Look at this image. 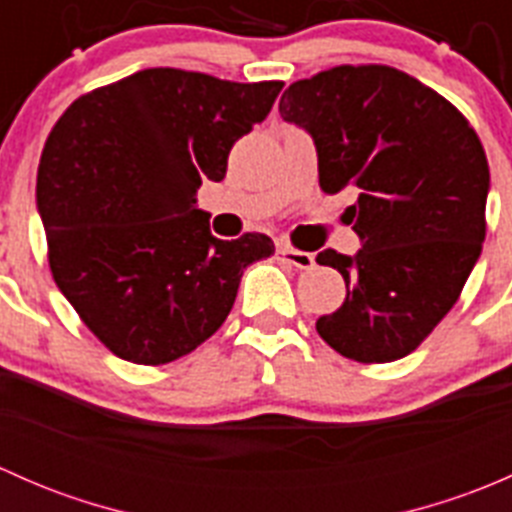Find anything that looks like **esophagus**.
I'll return each instance as SVG.
<instances>
[{
    "mask_svg": "<svg viewBox=\"0 0 512 512\" xmlns=\"http://www.w3.org/2000/svg\"><path fill=\"white\" fill-rule=\"evenodd\" d=\"M277 260L287 262V265L297 267V270H312L314 267V255H309V252H302V250H294V247L289 245L277 247Z\"/></svg>",
    "mask_w": 512,
    "mask_h": 512,
    "instance_id": "1",
    "label": "esophagus"
}]
</instances>
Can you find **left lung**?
<instances>
[{
    "mask_svg": "<svg viewBox=\"0 0 512 512\" xmlns=\"http://www.w3.org/2000/svg\"><path fill=\"white\" fill-rule=\"evenodd\" d=\"M280 116L314 138L324 193L359 190L347 213L361 250L317 255L347 282L342 307L317 319L319 337L361 364L411 354L483 250L490 170L478 133L451 101L381 64L294 81Z\"/></svg>",
    "mask_w": 512,
    "mask_h": 512,
    "instance_id": "8db88e82",
    "label": "left lung"
}]
</instances>
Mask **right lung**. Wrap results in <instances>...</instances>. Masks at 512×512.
I'll list each match as a JSON object with an SVG mask.
<instances>
[{"label": "right lung", "instance_id": "right-lung-1", "mask_svg": "<svg viewBox=\"0 0 512 512\" xmlns=\"http://www.w3.org/2000/svg\"><path fill=\"white\" fill-rule=\"evenodd\" d=\"M282 86L143 69L51 128L36 175L51 275L108 352L146 366L190 354L227 319L245 267L275 252L262 232L218 240L195 193L225 178Z\"/></svg>", "mask_w": 512, "mask_h": 512}]
</instances>
